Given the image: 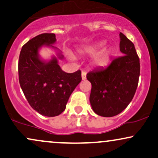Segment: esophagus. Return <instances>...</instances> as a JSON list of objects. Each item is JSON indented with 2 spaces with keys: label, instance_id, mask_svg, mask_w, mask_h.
Masks as SVG:
<instances>
[{
  "label": "esophagus",
  "instance_id": "34e87169",
  "mask_svg": "<svg viewBox=\"0 0 158 158\" xmlns=\"http://www.w3.org/2000/svg\"><path fill=\"white\" fill-rule=\"evenodd\" d=\"M81 79H82V80H85L86 79V73L85 71L81 72Z\"/></svg>",
  "mask_w": 158,
  "mask_h": 158
}]
</instances>
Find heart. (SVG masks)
<instances>
[{"label":"heart","instance_id":"1","mask_svg":"<svg viewBox=\"0 0 158 158\" xmlns=\"http://www.w3.org/2000/svg\"><path fill=\"white\" fill-rule=\"evenodd\" d=\"M103 44H99L94 47H88L85 48L84 52L88 54H94L97 51L98 49L102 47ZM113 56V51L111 50H106L105 51L100 52L94 57L93 60V65L95 68H101L106 67L109 64L111 56Z\"/></svg>","mask_w":158,"mask_h":158}]
</instances>
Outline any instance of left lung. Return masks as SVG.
Here are the masks:
<instances>
[{
	"mask_svg": "<svg viewBox=\"0 0 158 158\" xmlns=\"http://www.w3.org/2000/svg\"><path fill=\"white\" fill-rule=\"evenodd\" d=\"M119 38V50L123 56L114 59L106 68L87 74L92 86V109L105 117L121 113L131 102L138 85L140 68L135 45L122 32Z\"/></svg>",
	"mask_w": 158,
	"mask_h": 158,
	"instance_id": "1",
	"label": "left lung"
}]
</instances>
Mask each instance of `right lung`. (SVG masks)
Returning <instances> with one entry per match:
<instances>
[{"mask_svg":"<svg viewBox=\"0 0 158 158\" xmlns=\"http://www.w3.org/2000/svg\"><path fill=\"white\" fill-rule=\"evenodd\" d=\"M56 41L54 33H43L27 42L19 56V83L30 106L46 117H56L66 108L69 97L81 81V71H63L58 59H63L61 52L52 46ZM42 46L54 48L56 56L48 61L39 55Z\"/></svg>","mask_w":158,"mask_h":158,"instance_id":"right-lung-1","label":"right lung"}]
</instances>
